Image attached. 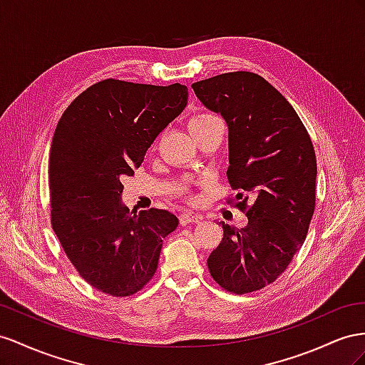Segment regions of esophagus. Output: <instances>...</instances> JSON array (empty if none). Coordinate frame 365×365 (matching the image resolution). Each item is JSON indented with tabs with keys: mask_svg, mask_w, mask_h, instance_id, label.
<instances>
[{
	"mask_svg": "<svg viewBox=\"0 0 365 365\" xmlns=\"http://www.w3.org/2000/svg\"><path fill=\"white\" fill-rule=\"evenodd\" d=\"M179 220H180V225L185 226V225H190V223L200 222L202 217H200V215H194V214H191V212H183V214H180Z\"/></svg>",
	"mask_w": 365,
	"mask_h": 365,
	"instance_id": "1",
	"label": "esophagus"
}]
</instances>
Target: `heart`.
<instances>
[{
    "label": "heart",
    "mask_w": 365,
    "mask_h": 365,
    "mask_svg": "<svg viewBox=\"0 0 365 365\" xmlns=\"http://www.w3.org/2000/svg\"><path fill=\"white\" fill-rule=\"evenodd\" d=\"M220 123V120H218L217 116H214V114L211 113H199V114H194V116H191L190 122H188V127H190V131L192 136H199L200 133H203L205 130L211 128L212 125H217Z\"/></svg>",
    "instance_id": "obj_1"
}]
</instances>
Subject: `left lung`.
Returning a JSON list of instances; mask_svg holds the SVG:
<instances>
[{
  "label": "left lung",
  "mask_w": 365,
  "mask_h": 365,
  "mask_svg": "<svg viewBox=\"0 0 365 365\" xmlns=\"http://www.w3.org/2000/svg\"><path fill=\"white\" fill-rule=\"evenodd\" d=\"M195 96L227 125V180L247 217L225 225L207 258L218 286L237 295L263 289L303 246L315 211L317 158L306 127L281 93L257 73L232 71L194 82ZM255 195L249 208L248 195Z\"/></svg>",
  "instance_id": "1"
}]
</instances>
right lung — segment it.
I'll list each match as a JSON object with an SVG mask.
<instances>
[{
    "label": "right lung",
    "instance_id": "1",
    "mask_svg": "<svg viewBox=\"0 0 365 365\" xmlns=\"http://www.w3.org/2000/svg\"><path fill=\"white\" fill-rule=\"evenodd\" d=\"M186 103L182 84L103 79L58 122L48 162L51 227L78 274L103 294L139 292L155 274L163 238L179 225L165 210L130 212L120 179L139 168Z\"/></svg>",
    "mask_w": 365,
    "mask_h": 365
}]
</instances>
